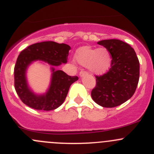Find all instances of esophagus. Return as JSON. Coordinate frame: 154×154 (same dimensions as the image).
I'll return each instance as SVG.
<instances>
[{"label":"esophagus","instance_id":"1","mask_svg":"<svg viewBox=\"0 0 154 154\" xmlns=\"http://www.w3.org/2000/svg\"><path fill=\"white\" fill-rule=\"evenodd\" d=\"M86 74H87L86 71H80V77H83V76L86 75Z\"/></svg>","mask_w":154,"mask_h":154}]
</instances>
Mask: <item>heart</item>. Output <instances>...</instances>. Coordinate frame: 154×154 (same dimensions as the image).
<instances>
[{"label":"heart","instance_id":"1","mask_svg":"<svg viewBox=\"0 0 154 154\" xmlns=\"http://www.w3.org/2000/svg\"><path fill=\"white\" fill-rule=\"evenodd\" d=\"M76 60L81 66L87 67L92 74L101 75L106 73L111 65V56L104 48H92L84 46L78 49Z\"/></svg>","mask_w":154,"mask_h":154}]
</instances>
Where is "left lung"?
I'll list each match as a JSON object with an SVG mask.
<instances>
[{"mask_svg": "<svg viewBox=\"0 0 154 154\" xmlns=\"http://www.w3.org/2000/svg\"><path fill=\"white\" fill-rule=\"evenodd\" d=\"M97 44L109 52L111 68L103 75L96 76V86L91 91V97L103 107L118 106L135 93L139 80V61L134 49L125 42L107 39Z\"/></svg>", "mask_w": 154, "mask_h": 154, "instance_id": "1", "label": "left lung"}]
</instances>
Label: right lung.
<instances>
[{
  "instance_id": "right-lung-1",
  "label": "right lung",
  "mask_w": 154,
  "mask_h": 154,
  "mask_svg": "<svg viewBox=\"0 0 154 154\" xmlns=\"http://www.w3.org/2000/svg\"><path fill=\"white\" fill-rule=\"evenodd\" d=\"M71 47L55 42H42L31 45L18 55L14 68L15 88L21 101L37 110L50 111L61 106L66 100L70 86L78 80L77 76H68L55 67L66 63ZM42 61L51 66V83L44 94H35L29 88L26 80V70L35 61Z\"/></svg>"
}]
</instances>
